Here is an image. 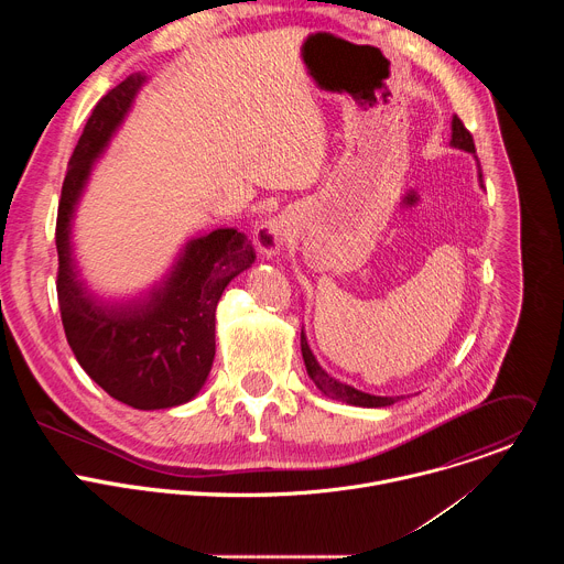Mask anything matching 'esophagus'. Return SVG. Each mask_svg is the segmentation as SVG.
I'll use <instances>...</instances> for the list:
<instances>
[{
  "mask_svg": "<svg viewBox=\"0 0 564 564\" xmlns=\"http://www.w3.org/2000/svg\"><path fill=\"white\" fill-rule=\"evenodd\" d=\"M285 240L288 225H283V220H268L257 229V248L268 257L276 254L285 246Z\"/></svg>",
  "mask_w": 564,
  "mask_h": 564,
  "instance_id": "34e87169",
  "label": "esophagus"
}]
</instances>
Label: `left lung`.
<instances>
[{
	"label": "left lung",
	"mask_w": 564,
	"mask_h": 564,
	"mask_svg": "<svg viewBox=\"0 0 564 564\" xmlns=\"http://www.w3.org/2000/svg\"><path fill=\"white\" fill-rule=\"evenodd\" d=\"M451 127H453L451 144L457 147V149H464V151H468V153H475L473 135H470V131L464 127V122H462L457 116H453ZM475 158H477V155H475ZM477 170H479L477 176H479V185H481V167L477 165ZM301 352H303L305 370H307L310 379L314 381V386H316L321 392H324V394L333 397V399L346 401V404H352V406H364V409L390 406V404H394V401L401 399V397H377V394H368V392H361V390H357V388H352V386H348V383H341V381H337L335 377H330L324 368L318 366V361L314 359V355H312V350H310V346H307V339H305L303 330H301Z\"/></svg>",
	"instance_id": "8db88e82"
}]
</instances>
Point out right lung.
I'll list each match as a JSON object with an SVG mask.
<instances>
[{
  "mask_svg": "<svg viewBox=\"0 0 564 564\" xmlns=\"http://www.w3.org/2000/svg\"><path fill=\"white\" fill-rule=\"evenodd\" d=\"M144 75H129L91 111L62 185L55 246L57 303L66 341L85 372L113 399L140 411L181 406L203 388L216 352V305L257 254L243 231L214 229L189 240L170 279L147 301L105 305L70 259V218L94 160L127 116Z\"/></svg>",
  "mask_w": 564,
  "mask_h": 564,
  "instance_id": "1",
  "label": "right lung"
}]
</instances>
